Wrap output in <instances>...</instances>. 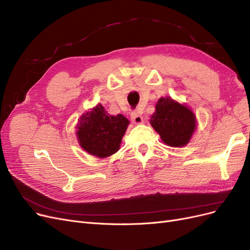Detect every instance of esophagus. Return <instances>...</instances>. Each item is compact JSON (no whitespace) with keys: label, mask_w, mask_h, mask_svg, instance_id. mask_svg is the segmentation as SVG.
Segmentation results:
<instances>
[{"label":"esophagus","mask_w":250,"mask_h":250,"mask_svg":"<svg viewBox=\"0 0 250 250\" xmlns=\"http://www.w3.org/2000/svg\"><path fill=\"white\" fill-rule=\"evenodd\" d=\"M130 118L132 120V122L135 124H141L143 123V117L141 116V113L138 110H132L130 113Z\"/></svg>","instance_id":"34e87169"}]
</instances>
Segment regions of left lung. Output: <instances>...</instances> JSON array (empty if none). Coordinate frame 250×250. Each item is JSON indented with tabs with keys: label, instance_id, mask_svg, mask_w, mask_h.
<instances>
[{
	"label": "left lung",
	"instance_id": "left-lung-1",
	"mask_svg": "<svg viewBox=\"0 0 250 250\" xmlns=\"http://www.w3.org/2000/svg\"><path fill=\"white\" fill-rule=\"evenodd\" d=\"M155 108L150 123L163 142L171 147L188 144L196 128L194 113L171 98H161Z\"/></svg>",
	"mask_w": 250,
	"mask_h": 250
}]
</instances>
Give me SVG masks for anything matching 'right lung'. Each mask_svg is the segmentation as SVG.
I'll return each mask as SVG.
<instances>
[{"label":"right lung","mask_w":250,"mask_h":250,"mask_svg":"<svg viewBox=\"0 0 250 250\" xmlns=\"http://www.w3.org/2000/svg\"><path fill=\"white\" fill-rule=\"evenodd\" d=\"M128 124L124 116H109L102 105H97L80 119L77 126L80 146L95 156L107 157L119 150Z\"/></svg>","instance_id":"obj_1"}]
</instances>
